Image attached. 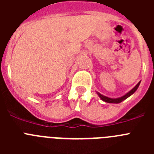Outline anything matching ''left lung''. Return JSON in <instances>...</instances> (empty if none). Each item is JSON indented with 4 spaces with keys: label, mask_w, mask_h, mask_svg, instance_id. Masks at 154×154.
<instances>
[{
    "label": "left lung",
    "mask_w": 154,
    "mask_h": 154,
    "mask_svg": "<svg viewBox=\"0 0 154 154\" xmlns=\"http://www.w3.org/2000/svg\"><path fill=\"white\" fill-rule=\"evenodd\" d=\"M140 82H138V84H137V85H136L134 88H133L132 90H130V92H127V93L125 95V96H122V97H119V98H117V99H111V98H109V97H106V96H103V95H101V94L99 93V92H97V94L99 95V96L100 97V99L103 100V101L106 102V103H121L122 101H123V100H125L126 99H127L129 96H130L132 95V94H133L134 92L137 91V89H138L139 85H140Z\"/></svg>",
    "instance_id": "left-lung-1"
}]
</instances>
